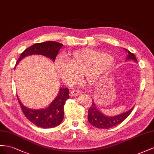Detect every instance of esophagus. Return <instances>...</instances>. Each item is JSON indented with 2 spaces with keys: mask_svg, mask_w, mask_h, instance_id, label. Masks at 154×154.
<instances>
[{
  "mask_svg": "<svg viewBox=\"0 0 154 154\" xmlns=\"http://www.w3.org/2000/svg\"><path fill=\"white\" fill-rule=\"evenodd\" d=\"M81 94V91H79V90H73L71 91V93H70V94H71V95H72V96H73V97L79 95Z\"/></svg>",
  "mask_w": 154,
  "mask_h": 154,
  "instance_id": "obj_1",
  "label": "esophagus"
}]
</instances>
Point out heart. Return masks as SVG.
Instances as JSON below:
<instances>
[{
    "mask_svg": "<svg viewBox=\"0 0 154 154\" xmlns=\"http://www.w3.org/2000/svg\"><path fill=\"white\" fill-rule=\"evenodd\" d=\"M64 56H58L55 66L59 75L68 85L75 82L78 73L86 83L93 85L97 82L107 71L112 68L113 60L106 54L90 48L75 50Z\"/></svg>",
    "mask_w": 154,
    "mask_h": 154,
    "instance_id": "heart-1",
    "label": "heart"
}]
</instances>
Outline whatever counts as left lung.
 Segmentation results:
<instances>
[{
  "label": "left lung",
  "mask_w": 154,
  "mask_h": 154,
  "mask_svg": "<svg viewBox=\"0 0 154 154\" xmlns=\"http://www.w3.org/2000/svg\"><path fill=\"white\" fill-rule=\"evenodd\" d=\"M126 52H128V55L126 57V60H134V62L137 63L135 56L134 54L130 51L125 49ZM134 108H131L128 111L119 114L117 116H108L102 113L97 108L95 103L93 100V103L91 107L88 109V120L90 123L94 126L98 128H109L120 124L127 118Z\"/></svg>",
  "instance_id": "obj_1"
}]
</instances>
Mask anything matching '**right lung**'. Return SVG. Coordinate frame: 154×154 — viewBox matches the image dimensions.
<instances>
[{"label": "right lung", "mask_w": 154, "mask_h": 154, "mask_svg": "<svg viewBox=\"0 0 154 154\" xmlns=\"http://www.w3.org/2000/svg\"><path fill=\"white\" fill-rule=\"evenodd\" d=\"M63 45L55 41H46L37 43L26 49L17 60L16 66L24 57L32 55H41L54 62L56 56ZM19 103L26 118L36 126L41 128H54L59 125L64 118L65 102L69 98V90L67 88H60L57 95L45 108L35 109L28 108L20 102L18 95Z\"/></svg>", "instance_id": "1"}]
</instances>
